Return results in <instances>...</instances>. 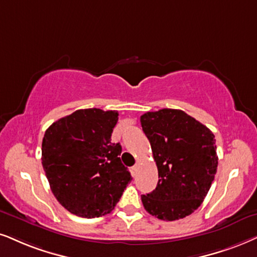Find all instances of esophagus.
<instances>
[{"label":"esophagus","mask_w":257,"mask_h":257,"mask_svg":"<svg viewBox=\"0 0 257 257\" xmlns=\"http://www.w3.org/2000/svg\"><path fill=\"white\" fill-rule=\"evenodd\" d=\"M139 168H140V161L136 162V164L134 165V166H133V171H134V172H138V171H139Z\"/></svg>","instance_id":"1"}]
</instances>
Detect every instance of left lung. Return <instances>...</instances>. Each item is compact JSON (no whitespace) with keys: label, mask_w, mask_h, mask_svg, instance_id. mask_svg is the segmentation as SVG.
Returning <instances> with one entry per match:
<instances>
[{"label":"left lung","mask_w":257,"mask_h":257,"mask_svg":"<svg viewBox=\"0 0 257 257\" xmlns=\"http://www.w3.org/2000/svg\"><path fill=\"white\" fill-rule=\"evenodd\" d=\"M140 121L160 178L153 192L142 194V204L159 219L184 218L200 206L215 179V135L183 110L148 111Z\"/></svg>","instance_id":"8db88e82"}]
</instances>
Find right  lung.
<instances>
[{
  "label": "right lung",
  "instance_id": "add662e5",
  "mask_svg": "<svg viewBox=\"0 0 257 257\" xmlns=\"http://www.w3.org/2000/svg\"><path fill=\"white\" fill-rule=\"evenodd\" d=\"M118 112L80 109L48 126L42 139V167L57 200L83 218L110 213L131 172L122 164V147L111 134Z\"/></svg>",
  "mask_w": 257,
  "mask_h": 257
}]
</instances>
